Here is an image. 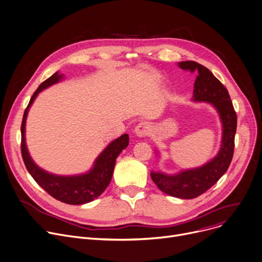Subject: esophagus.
Segmentation results:
<instances>
[{
	"label": "esophagus",
	"mask_w": 262,
	"mask_h": 262,
	"mask_svg": "<svg viewBox=\"0 0 262 262\" xmlns=\"http://www.w3.org/2000/svg\"><path fill=\"white\" fill-rule=\"evenodd\" d=\"M150 133V126L146 122H141V123H139L135 129H134V134L136 137L138 138H143L148 136Z\"/></svg>",
	"instance_id": "34e87169"
}]
</instances>
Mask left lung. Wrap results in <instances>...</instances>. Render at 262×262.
Wrapping results in <instances>:
<instances>
[{
	"label": "left lung",
	"instance_id": "1",
	"mask_svg": "<svg viewBox=\"0 0 262 262\" xmlns=\"http://www.w3.org/2000/svg\"><path fill=\"white\" fill-rule=\"evenodd\" d=\"M178 66L197 74L191 101L210 103L216 110L222 125L221 144L214 158L201 166L183 169L173 175L152 170L150 177L163 193L180 199H193L212 187L228 170L234 154L237 116L228 90L210 69L194 61L179 62Z\"/></svg>",
	"mask_w": 262,
	"mask_h": 262
}]
</instances>
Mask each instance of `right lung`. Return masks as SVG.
I'll use <instances>...</instances> for the list:
<instances>
[{
	"label": "right lung",
	"instance_id": "1",
	"mask_svg": "<svg viewBox=\"0 0 262 262\" xmlns=\"http://www.w3.org/2000/svg\"><path fill=\"white\" fill-rule=\"evenodd\" d=\"M63 78V74H60L59 72L55 73L47 80H45L32 95L28 106L24 112L22 120L21 150L23 161L31 177L50 196L67 204L80 205L95 200L108 186L113 177L116 159L118 158L120 152L127 147L129 143V138L127 134H124L115 139L97 157L92 168L83 173H79V175H56V173L49 172L38 166L36 162L32 160L26 145L25 130L27 115L30 106L32 105L33 101L36 100L38 95L42 91L48 89L49 86L62 81Z\"/></svg>",
	"mask_w": 262,
	"mask_h": 262
}]
</instances>
